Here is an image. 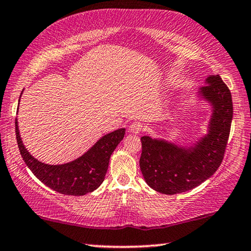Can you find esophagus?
<instances>
[{
    "label": "esophagus",
    "mask_w": 251,
    "mask_h": 251,
    "mask_svg": "<svg viewBox=\"0 0 251 251\" xmlns=\"http://www.w3.org/2000/svg\"><path fill=\"white\" fill-rule=\"evenodd\" d=\"M143 128H144V126H143V124H142V123L134 122L129 126V132L133 133V134H138V133H141L142 130H143Z\"/></svg>",
    "instance_id": "obj_1"
}]
</instances>
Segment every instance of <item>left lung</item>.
<instances>
[{
	"mask_svg": "<svg viewBox=\"0 0 251 251\" xmlns=\"http://www.w3.org/2000/svg\"><path fill=\"white\" fill-rule=\"evenodd\" d=\"M205 83L198 96L212 107L206 135L189 148L162 138L141 137L142 175L156 192H188L214 175L222 162L233 117L232 97L220 75H209Z\"/></svg>",
	"mask_w": 251,
	"mask_h": 251,
	"instance_id": "obj_1",
	"label": "left lung"
}]
</instances>
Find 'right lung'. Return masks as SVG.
<instances>
[{
  "label": "right lung",
  "instance_id": "1",
  "mask_svg": "<svg viewBox=\"0 0 251 251\" xmlns=\"http://www.w3.org/2000/svg\"><path fill=\"white\" fill-rule=\"evenodd\" d=\"M16 134L22 159L44 185L64 195L82 196L93 192L102 184L110 156L119 142L124 138L125 128L116 129L103 135L91 149L74 161L56 166L38 161L27 151L19 133L17 119Z\"/></svg>",
  "mask_w": 251,
  "mask_h": 251
}]
</instances>
